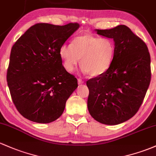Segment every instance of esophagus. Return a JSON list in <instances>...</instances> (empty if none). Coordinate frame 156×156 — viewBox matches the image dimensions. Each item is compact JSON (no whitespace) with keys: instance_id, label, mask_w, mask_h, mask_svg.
Listing matches in <instances>:
<instances>
[{"instance_id":"34e87169","label":"esophagus","mask_w":156,"mask_h":156,"mask_svg":"<svg viewBox=\"0 0 156 156\" xmlns=\"http://www.w3.org/2000/svg\"><path fill=\"white\" fill-rule=\"evenodd\" d=\"M83 83H84V81H83L82 79H78V84L81 85V84H83Z\"/></svg>"}]
</instances>
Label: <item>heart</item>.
Segmentation results:
<instances>
[{"label": "heart", "instance_id": "b5f03b06", "mask_svg": "<svg viewBox=\"0 0 156 156\" xmlns=\"http://www.w3.org/2000/svg\"><path fill=\"white\" fill-rule=\"evenodd\" d=\"M115 53L113 40L91 34L77 36L72 44H64L59 48V56L67 71H73L81 58L82 71L93 77L101 76L109 69Z\"/></svg>", "mask_w": 156, "mask_h": 156}]
</instances>
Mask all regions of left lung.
Returning <instances> with one entry per match:
<instances>
[{
  "instance_id": "1",
  "label": "left lung",
  "mask_w": 156,
  "mask_h": 156,
  "mask_svg": "<svg viewBox=\"0 0 156 156\" xmlns=\"http://www.w3.org/2000/svg\"><path fill=\"white\" fill-rule=\"evenodd\" d=\"M96 32L114 40L115 53L104 74L86 82L88 112L103 124H120L132 118L143 103L151 80L150 55L144 41L125 25Z\"/></svg>"
}]
</instances>
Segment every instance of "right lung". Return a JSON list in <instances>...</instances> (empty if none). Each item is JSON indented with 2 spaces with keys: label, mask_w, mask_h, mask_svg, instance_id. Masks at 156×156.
Here are the masks:
<instances>
[{
  "label": "right lung",
  "mask_w": 156,
  "mask_h": 156,
  "mask_svg": "<svg viewBox=\"0 0 156 156\" xmlns=\"http://www.w3.org/2000/svg\"><path fill=\"white\" fill-rule=\"evenodd\" d=\"M79 27L77 23H39L12 48L6 80L13 103L25 118L48 123L62 115L78 84L62 65L59 48Z\"/></svg>",
  "instance_id": "right-lung-1"
}]
</instances>
